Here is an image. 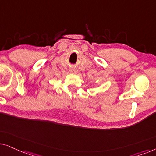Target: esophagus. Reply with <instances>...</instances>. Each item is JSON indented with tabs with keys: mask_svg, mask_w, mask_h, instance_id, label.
<instances>
[{
	"mask_svg": "<svg viewBox=\"0 0 156 156\" xmlns=\"http://www.w3.org/2000/svg\"><path fill=\"white\" fill-rule=\"evenodd\" d=\"M70 71L72 73H77V72H78V70H77V68H71L70 69Z\"/></svg>",
	"mask_w": 156,
	"mask_h": 156,
	"instance_id": "34e87169",
	"label": "esophagus"
}]
</instances>
